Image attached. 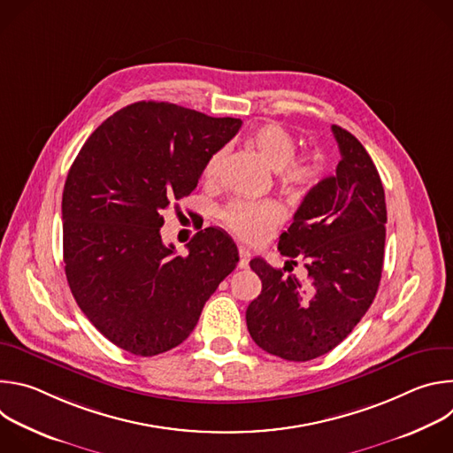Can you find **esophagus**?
<instances>
[{
    "label": "esophagus",
    "mask_w": 453,
    "mask_h": 453,
    "mask_svg": "<svg viewBox=\"0 0 453 453\" xmlns=\"http://www.w3.org/2000/svg\"><path fill=\"white\" fill-rule=\"evenodd\" d=\"M238 254H240V260H238V267H240V269H245V267L249 265V260H250V252H249V250H247L245 247H240Z\"/></svg>",
    "instance_id": "esophagus-1"
}]
</instances>
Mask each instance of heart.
<instances>
[{
  "label": "heart",
  "instance_id": "b5f03b06",
  "mask_svg": "<svg viewBox=\"0 0 453 453\" xmlns=\"http://www.w3.org/2000/svg\"><path fill=\"white\" fill-rule=\"evenodd\" d=\"M250 143L265 163L280 172L283 184L297 189L313 186L320 175L317 156H296V140L280 123H265L250 134ZM226 150L213 152L204 165V179L215 180L224 165ZM285 213L276 203H233L222 211L224 224L247 242H260L283 220Z\"/></svg>",
  "mask_w": 453,
  "mask_h": 453
}]
</instances>
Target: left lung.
Instances as JSON below:
<instances>
[{
	"mask_svg": "<svg viewBox=\"0 0 453 453\" xmlns=\"http://www.w3.org/2000/svg\"><path fill=\"white\" fill-rule=\"evenodd\" d=\"M341 161L335 175L319 180L303 199L278 249L308 273L306 283L262 257L250 269L262 294L245 311L252 341L264 351L306 362L341 344L369 310L381 278L385 193L362 143L332 127ZM290 273V271H288Z\"/></svg>",
	"mask_w": 453,
	"mask_h": 453,
	"instance_id": "1",
	"label": "left lung"
}]
</instances>
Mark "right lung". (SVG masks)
Masks as SVG:
<instances>
[{
  "mask_svg": "<svg viewBox=\"0 0 453 453\" xmlns=\"http://www.w3.org/2000/svg\"><path fill=\"white\" fill-rule=\"evenodd\" d=\"M242 127L168 102H136L81 149L62 193V243L72 294L118 348L165 353L196 328L238 264L231 236L208 227L188 254L165 245L163 211L196 189L208 157Z\"/></svg>",
  "mask_w": 453,
  "mask_h": 453,
  "instance_id": "add662e5",
  "label": "right lung"
}]
</instances>
